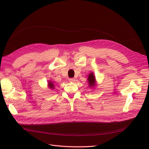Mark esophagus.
I'll use <instances>...</instances> for the list:
<instances>
[{
  "mask_svg": "<svg viewBox=\"0 0 149 149\" xmlns=\"http://www.w3.org/2000/svg\"><path fill=\"white\" fill-rule=\"evenodd\" d=\"M69 81L70 83H74L75 81V79L74 78H70L69 79Z\"/></svg>",
  "mask_w": 149,
  "mask_h": 149,
  "instance_id": "esophagus-1",
  "label": "esophagus"
}]
</instances>
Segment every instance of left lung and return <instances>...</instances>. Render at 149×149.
Wrapping results in <instances>:
<instances>
[{"mask_svg": "<svg viewBox=\"0 0 149 149\" xmlns=\"http://www.w3.org/2000/svg\"><path fill=\"white\" fill-rule=\"evenodd\" d=\"M88 85L90 88H94L96 86V77L94 74L93 72H91L89 74V76H88Z\"/></svg>", "mask_w": 149, "mask_h": 149, "instance_id": "left-lung-1", "label": "left lung"}]
</instances>
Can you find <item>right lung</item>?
Masks as SVG:
<instances>
[{"instance_id": "obj_1", "label": "right lung", "mask_w": 149, "mask_h": 149, "mask_svg": "<svg viewBox=\"0 0 149 149\" xmlns=\"http://www.w3.org/2000/svg\"><path fill=\"white\" fill-rule=\"evenodd\" d=\"M48 87L49 89H50L52 90L54 89L55 88V83L52 80H48Z\"/></svg>"}]
</instances>
